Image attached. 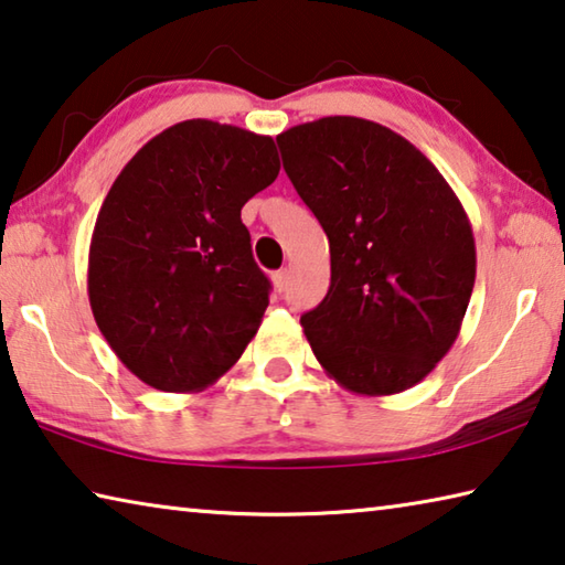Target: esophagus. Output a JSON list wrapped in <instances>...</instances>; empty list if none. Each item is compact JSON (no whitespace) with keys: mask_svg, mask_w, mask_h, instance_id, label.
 I'll return each mask as SVG.
<instances>
[{"mask_svg":"<svg viewBox=\"0 0 565 565\" xmlns=\"http://www.w3.org/2000/svg\"><path fill=\"white\" fill-rule=\"evenodd\" d=\"M271 281H274V289H276V291H279V294L286 291V286H289V271H286V269L274 271Z\"/></svg>","mask_w":565,"mask_h":565,"instance_id":"obj_1","label":"esophagus"}]
</instances>
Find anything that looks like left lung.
Wrapping results in <instances>:
<instances>
[{"label": "left lung", "mask_w": 565, "mask_h": 565, "mask_svg": "<svg viewBox=\"0 0 565 565\" xmlns=\"http://www.w3.org/2000/svg\"><path fill=\"white\" fill-rule=\"evenodd\" d=\"M276 145L329 236V294L301 317L313 356L353 394L416 386L454 347L471 301L466 209L426 154L376 121L323 117Z\"/></svg>", "instance_id": "obj_1"}]
</instances>
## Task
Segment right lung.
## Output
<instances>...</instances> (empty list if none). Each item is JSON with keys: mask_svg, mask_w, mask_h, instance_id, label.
I'll list each match as a JSON object with an SVG mask.
<instances>
[{"mask_svg": "<svg viewBox=\"0 0 565 565\" xmlns=\"http://www.w3.org/2000/svg\"><path fill=\"white\" fill-rule=\"evenodd\" d=\"M279 169L271 137L189 119L149 139L114 179L87 291L111 351L151 388L212 386L259 331L271 286L242 206Z\"/></svg>", "mask_w": 565, "mask_h": 565, "instance_id": "obj_1", "label": "right lung"}]
</instances>
